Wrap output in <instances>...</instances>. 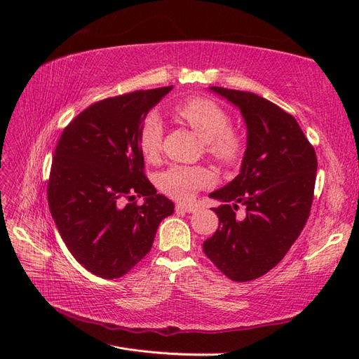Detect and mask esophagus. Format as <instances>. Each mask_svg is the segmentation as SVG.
Returning <instances> with one entry per match:
<instances>
[{
    "mask_svg": "<svg viewBox=\"0 0 359 359\" xmlns=\"http://www.w3.org/2000/svg\"><path fill=\"white\" fill-rule=\"evenodd\" d=\"M175 210L180 212H193V211H196V206L194 205H191V203H177L175 205Z\"/></svg>",
    "mask_w": 359,
    "mask_h": 359,
    "instance_id": "1",
    "label": "esophagus"
}]
</instances>
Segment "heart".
Wrapping results in <instances>:
<instances>
[{"mask_svg": "<svg viewBox=\"0 0 359 359\" xmlns=\"http://www.w3.org/2000/svg\"><path fill=\"white\" fill-rule=\"evenodd\" d=\"M175 114L203 142L205 153L223 165H235L243 157L244 139L231 128V116L208 99H189L175 107ZM163 140V126L157 114H148L139 128L137 145L148 161L158 158ZM212 172L205 166L173 165L163 170L157 184L168 196L187 201L198 190L210 186Z\"/></svg>", "mask_w": 359, "mask_h": 359, "instance_id": "b5f03b06", "label": "heart"}]
</instances>
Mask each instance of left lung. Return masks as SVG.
Returning a JSON list of instances; mask_svg holds the SVG:
<instances>
[{
    "mask_svg": "<svg viewBox=\"0 0 359 359\" xmlns=\"http://www.w3.org/2000/svg\"><path fill=\"white\" fill-rule=\"evenodd\" d=\"M240 107L247 126L241 172L210 196L224 202L214 212L219 229L203 253L233 281H250L273 269L297 241L310 215L318 158L297 119L264 97L211 86ZM246 206L243 221L234 211Z\"/></svg>",
    "mask_w": 359,
    "mask_h": 359,
    "instance_id": "obj_1",
    "label": "left lung"
}]
</instances>
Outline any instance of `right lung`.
Wrapping results in <instances>:
<instances>
[{"label":"right lung","mask_w":359,"mask_h":359,"mask_svg":"<svg viewBox=\"0 0 359 359\" xmlns=\"http://www.w3.org/2000/svg\"><path fill=\"white\" fill-rule=\"evenodd\" d=\"M173 85L95 102L62 130L48 181V203L69 252L94 276L127 274L153 247L173 202L145 177L137 135ZM146 201L137 205L136 197Z\"/></svg>","instance_id":"1"}]
</instances>
